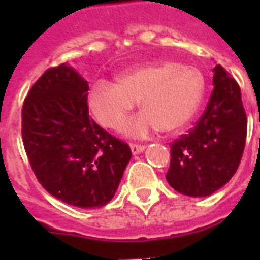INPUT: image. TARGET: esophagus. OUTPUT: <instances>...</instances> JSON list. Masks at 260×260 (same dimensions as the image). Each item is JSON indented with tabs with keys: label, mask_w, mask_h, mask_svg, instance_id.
Returning a JSON list of instances; mask_svg holds the SVG:
<instances>
[{
	"label": "esophagus",
	"mask_w": 260,
	"mask_h": 260,
	"mask_svg": "<svg viewBox=\"0 0 260 260\" xmlns=\"http://www.w3.org/2000/svg\"><path fill=\"white\" fill-rule=\"evenodd\" d=\"M129 147H131V151H132V154L134 155L140 154V152H143V151H144V148H146V147L143 146V144H136V143H131Z\"/></svg>",
	"instance_id": "1"
}]
</instances>
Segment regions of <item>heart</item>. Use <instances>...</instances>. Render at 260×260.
<instances>
[{
    "label": "heart",
    "mask_w": 260,
    "mask_h": 260,
    "mask_svg": "<svg viewBox=\"0 0 260 260\" xmlns=\"http://www.w3.org/2000/svg\"><path fill=\"white\" fill-rule=\"evenodd\" d=\"M205 93V79L197 67L175 60H158L135 67L116 78V85L97 81L90 87L87 105L95 121L118 131L139 101L143 113L124 131L142 138L155 129L173 134L197 113Z\"/></svg>",
    "instance_id": "1"
}]
</instances>
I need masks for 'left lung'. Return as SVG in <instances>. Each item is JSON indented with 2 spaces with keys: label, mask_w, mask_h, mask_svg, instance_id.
<instances>
[{
  "label": "left lung",
  "mask_w": 260,
  "mask_h": 260,
  "mask_svg": "<svg viewBox=\"0 0 260 260\" xmlns=\"http://www.w3.org/2000/svg\"><path fill=\"white\" fill-rule=\"evenodd\" d=\"M213 90L194 128L170 144L169 185L190 197H206L238 170L247 139V116L238 82L220 64Z\"/></svg>",
  "instance_id": "obj_1"
}]
</instances>
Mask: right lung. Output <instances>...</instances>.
I'll return each mask as SVG.
<instances>
[{
    "mask_svg": "<svg viewBox=\"0 0 260 260\" xmlns=\"http://www.w3.org/2000/svg\"><path fill=\"white\" fill-rule=\"evenodd\" d=\"M87 90L66 64L44 71L22 104L21 135L30 167L51 196L101 208L116 193L132 154L90 117Z\"/></svg>",
    "mask_w": 260,
    "mask_h": 260,
    "instance_id": "obj_1",
    "label": "right lung"
}]
</instances>
